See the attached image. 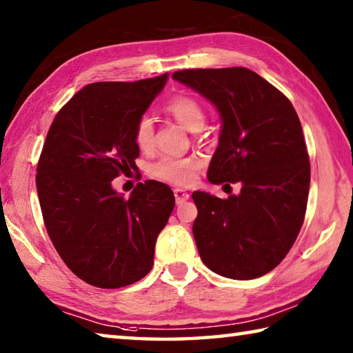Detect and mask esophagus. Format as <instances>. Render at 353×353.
Instances as JSON below:
<instances>
[{
    "instance_id": "1",
    "label": "esophagus",
    "mask_w": 353,
    "mask_h": 353,
    "mask_svg": "<svg viewBox=\"0 0 353 353\" xmlns=\"http://www.w3.org/2000/svg\"><path fill=\"white\" fill-rule=\"evenodd\" d=\"M174 198H176V202H177V204L181 205V204H183L185 201H188L190 194H188L187 191H185V190H182V188H176V190H174Z\"/></svg>"
}]
</instances>
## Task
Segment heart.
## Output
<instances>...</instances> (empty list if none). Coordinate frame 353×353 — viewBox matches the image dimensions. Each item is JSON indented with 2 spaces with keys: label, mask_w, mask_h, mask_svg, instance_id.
Instances as JSON below:
<instances>
[{
  "label": "heart",
  "mask_w": 353,
  "mask_h": 353,
  "mask_svg": "<svg viewBox=\"0 0 353 353\" xmlns=\"http://www.w3.org/2000/svg\"><path fill=\"white\" fill-rule=\"evenodd\" d=\"M165 110L190 130H198L205 119L204 107L201 105L198 99L188 97V94H177V97L171 98L166 103ZM134 141L141 151H149L152 148L154 124L149 115H141L137 119L134 126ZM198 168L199 163L193 159L163 157L151 165L149 172L159 181L174 185H190L194 181Z\"/></svg>",
  "instance_id": "heart-1"
}]
</instances>
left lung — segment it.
Returning a JSON list of instances; mask_svg holds the SVG:
<instances>
[{"mask_svg": "<svg viewBox=\"0 0 353 353\" xmlns=\"http://www.w3.org/2000/svg\"><path fill=\"white\" fill-rule=\"evenodd\" d=\"M172 77L205 97L221 115L208 181L241 185L240 194L224 199L193 193L201 259L223 277L265 276L290 252L307 210L310 157L294 107L249 68L181 70Z\"/></svg>", "mask_w": 353, "mask_h": 353, "instance_id": "obj_1", "label": "left lung"}]
</instances>
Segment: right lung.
<instances>
[{
	"label": "right lung",
	"mask_w": 353,
	"mask_h": 353,
	"mask_svg": "<svg viewBox=\"0 0 353 353\" xmlns=\"http://www.w3.org/2000/svg\"><path fill=\"white\" fill-rule=\"evenodd\" d=\"M168 74L94 82L65 104L41 149L37 193L45 227L65 265L98 288L139 282L174 208L168 185L146 181L124 198L112 181L135 168L134 126Z\"/></svg>",
	"instance_id": "add662e5"
}]
</instances>
